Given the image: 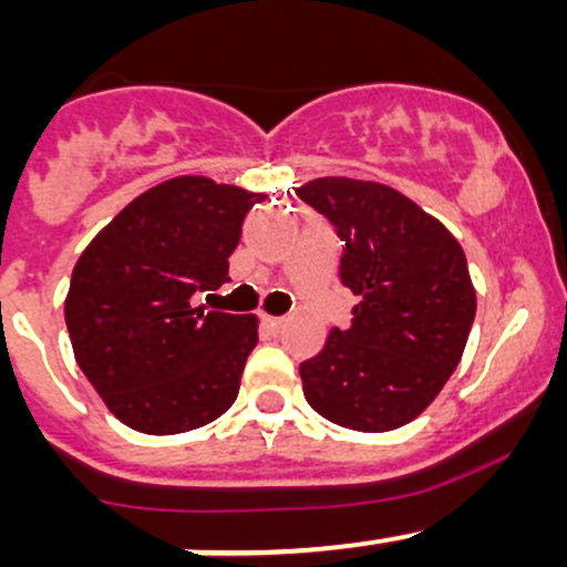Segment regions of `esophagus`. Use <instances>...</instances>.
<instances>
[{"instance_id":"1","label":"esophagus","mask_w":567,"mask_h":567,"mask_svg":"<svg viewBox=\"0 0 567 567\" xmlns=\"http://www.w3.org/2000/svg\"><path fill=\"white\" fill-rule=\"evenodd\" d=\"M262 326H266L271 334H277L279 329H282V318H271V316H262Z\"/></svg>"}]
</instances>
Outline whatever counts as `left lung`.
Masks as SVG:
<instances>
[{"mask_svg": "<svg viewBox=\"0 0 567 567\" xmlns=\"http://www.w3.org/2000/svg\"><path fill=\"white\" fill-rule=\"evenodd\" d=\"M346 241L340 279L353 296L348 329L301 362L305 398L351 431L416 420L458 368L477 296L453 233L384 183L318 177L296 188Z\"/></svg>", "mask_w": 567, "mask_h": 567, "instance_id": "1", "label": "left lung"}]
</instances>
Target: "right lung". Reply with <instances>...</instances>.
<instances>
[{"label":"right lung","mask_w":567,"mask_h":567,"mask_svg":"<svg viewBox=\"0 0 567 567\" xmlns=\"http://www.w3.org/2000/svg\"><path fill=\"white\" fill-rule=\"evenodd\" d=\"M266 194L181 175L131 199L73 266L65 323L106 409L151 436L203 427L238 398L257 318L197 305L227 282Z\"/></svg>","instance_id":"add662e5"}]
</instances>
